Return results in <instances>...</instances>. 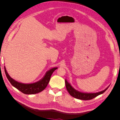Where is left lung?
Masks as SVG:
<instances>
[{
    "mask_svg": "<svg viewBox=\"0 0 120 120\" xmlns=\"http://www.w3.org/2000/svg\"><path fill=\"white\" fill-rule=\"evenodd\" d=\"M65 82H66V86L67 90L70 94V95L76 99L82 100H89L94 99V98L97 97L101 94H103L106 90L108 89L110 85L105 90H101V92L97 93H83L79 92V90H75L72 86L71 85L70 82H68L67 79H65Z\"/></svg>",
    "mask_w": 120,
    "mask_h": 120,
    "instance_id": "8db88e82",
    "label": "left lung"
}]
</instances>
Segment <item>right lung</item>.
<instances>
[{"label":"right lung","mask_w":120,"mask_h":120,"mask_svg":"<svg viewBox=\"0 0 120 120\" xmlns=\"http://www.w3.org/2000/svg\"><path fill=\"white\" fill-rule=\"evenodd\" d=\"M57 68V67L50 68V70L46 72L43 77L41 79H40L39 81L37 82L31 83H24L17 82L12 78H11L6 71L5 67L4 66L5 75L11 84L14 88L20 90V92L23 94H27V95L38 94L42 92L43 90L45 89L50 81V77H51L53 72L56 70Z\"/></svg>","instance_id":"add662e5"}]
</instances>
